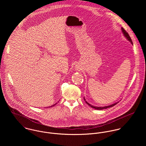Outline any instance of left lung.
I'll return each instance as SVG.
<instances>
[{
    "instance_id": "obj_1",
    "label": "left lung",
    "mask_w": 146,
    "mask_h": 146,
    "mask_svg": "<svg viewBox=\"0 0 146 146\" xmlns=\"http://www.w3.org/2000/svg\"><path fill=\"white\" fill-rule=\"evenodd\" d=\"M121 31H122V33H123V34H124V36L127 39V40L128 41H129V42H130L133 44V42H132V40H131V38H130V36H129V35L128 34V33L124 29V28L121 27ZM84 101H85V102L86 103V104H88L89 106H90V107H92L93 108H94V109H96V110H103V109H106V108H107L112 107L114 106L115 105H116L117 104L119 103V102H116V103H115V104H111V105H109V106H104V107H97V106H93L91 105L90 104L88 103V102L86 101V100L85 99L84 97Z\"/></svg>"
}]
</instances>
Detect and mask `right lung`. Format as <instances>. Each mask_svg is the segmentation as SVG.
<instances>
[{
	"label": "right lung",
	"instance_id": "obj_1",
	"mask_svg": "<svg viewBox=\"0 0 146 146\" xmlns=\"http://www.w3.org/2000/svg\"><path fill=\"white\" fill-rule=\"evenodd\" d=\"M57 104V103H56V104H53V105H52V106H49V107H53V106H55V105H56V104Z\"/></svg>",
	"mask_w": 146,
	"mask_h": 146
}]
</instances>
